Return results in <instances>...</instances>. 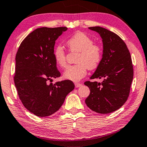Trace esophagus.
Segmentation results:
<instances>
[{
    "instance_id": "1",
    "label": "esophagus",
    "mask_w": 147,
    "mask_h": 147,
    "mask_svg": "<svg viewBox=\"0 0 147 147\" xmlns=\"http://www.w3.org/2000/svg\"><path fill=\"white\" fill-rule=\"evenodd\" d=\"M74 85H75V87H76V88L81 87V86H82V84H80V83H75V84H74Z\"/></svg>"
}]
</instances>
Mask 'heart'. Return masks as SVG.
I'll list each match as a JSON object with an SVG mask.
<instances>
[{
    "instance_id": "heart-1",
    "label": "heart",
    "mask_w": 147,
    "mask_h": 147,
    "mask_svg": "<svg viewBox=\"0 0 147 147\" xmlns=\"http://www.w3.org/2000/svg\"><path fill=\"white\" fill-rule=\"evenodd\" d=\"M67 44L72 52H79L76 61L78 64L67 67L63 73V77L78 82L86 75L88 69H94L98 66L101 61L102 49L99 46L94 44L92 38L82 32H78L72 36L67 40ZM53 55L59 67L66 66V53L61 45L55 48Z\"/></svg>"
}]
</instances>
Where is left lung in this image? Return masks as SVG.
<instances>
[{
    "label": "left lung",
    "mask_w": 147,
    "mask_h": 147,
    "mask_svg": "<svg viewBox=\"0 0 147 147\" xmlns=\"http://www.w3.org/2000/svg\"><path fill=\"white\" fill-rule=\"evenodd\" d=\"M88 29L99 34L103 48L101 61L90 78L103 80L84 83L90 90L85 102L93 111L111 113L120 109L129 96L134 78L131 57L126 44L115 32L101 27Z\"/></svg>",
    "instance_id": "1"
}]
</instances>
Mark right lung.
Here are the masks:
<instances>
[{"label": "right lung", "mask_w": 147, "mask_h": 147, "mask_svg": "<svg viewBox=\"0 0 147 147\" xmlns=\"http://www.w3.org/2000/svg\"><path fill=\"white\" fill-rule=\"evenodd\" d=\"M66 27L38 28L21 43L16 56L14 83L24 107L39 117L53 115L74 88L71 80L48 84L60 76L53 52Z\"/></svg>", "instance_id": "right-lung-1"}]
</instances>
